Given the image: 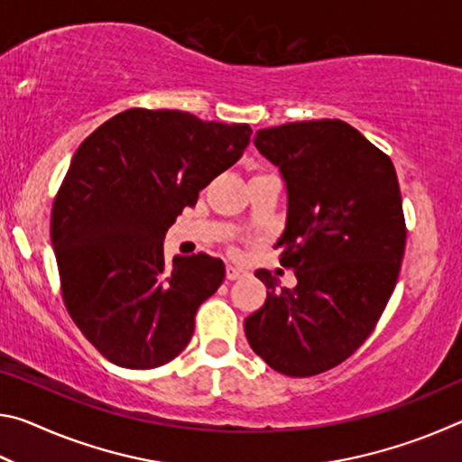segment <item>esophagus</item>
Returning a JSON list of instances; mask_svg holds the SVG:
<instances>
[{"label":"esophagus","instance_id":"1","mask_svg":"<svg viewBox=\"0 0 462 462\" xmlns=\"http://www.w3.org/2000/svg\"><path fill=\"white\" fill-rule=\"evenodd\" d=\"M245 275H246L245 269L234 267V264H228V267H226V279H228V281H236V279L245 277Z\"/></svg>","mask_w":462,"mask_h":462}]
</instances>
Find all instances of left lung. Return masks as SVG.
<instances>
[{"label": "left lung", "instance_id": "8db88e82", "mask_svg": "<svg viewBox=\"0 0 462 462\" xmlns=\"http://www.w3.org/2000/svg\"><path fill=\"white\" fill-rule=\"evenodd\" d=\"M254 146L287 185L279 261L297 285L254 273L267 301L245 319L248 344L289 377L334 369L369 338L393 293L405 250V217L389 156L342 120L259 130Z\"/></svg>", "mask_w": 462, "mask_h": 462}]
</instances>
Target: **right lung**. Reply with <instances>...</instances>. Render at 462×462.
Returning a JSON list of instances; mask_svg holds the SVG:
<instances>
[{
  "label": "right lung",
  "mask_w": 462,
  "mask_h": 462,
  "mask_svg": "<svg viewBox=\"0 0 462 462\" xmlns=\"http://www.w3.org/2000/svg\"><path fill=\"white\" fill-rule=\"evenodd\" d=\"M250 134L248 124L132 107L77 148L52 201L51 240L69 316L109 363L154 369L189 344L224 263L199 253L169 267L162 240Z\"/></svg>",
  "instance_id": "obj_1"
}]
</instances>
